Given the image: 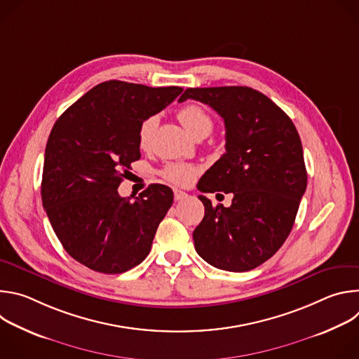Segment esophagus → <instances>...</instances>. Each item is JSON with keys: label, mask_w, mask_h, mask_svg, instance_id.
<instances>
[{"label": "esophagus", "mask_w": 359, "mask_h": 359, "mask_svg": "<svg viewBox=\"0 0 359 359\" xmlns=\"http://www.w3.org/2000/svg\"><path fill=\"white\" fill-rule=\"evenodd\" d=\"M187 197V193L179 190V189H175V200L176 201H180V200H184Z\"/></svg>", "instance_id": "obj_1"}]
</instances>
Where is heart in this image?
Masks as SVG:
<instances>
[{
  "mask_svg": "<svg viewBox=\"0 0 359 359\" xmlns=\"http://www.w3.org/2000/svg\"><path fill=\"white\" fill-rule=\"evenodd\" d=\"M177 118L182 122V125L186 128V130L194 137L208 136L213 129L212 116L196 104H189L180 108L177 112ZM158 122L159 119L155 115L147 116L140 122L139 130H137V143L140 149H147L150 146V140H151L153 132H155L158 126ZM197 172H198L197 168L190 165L170 163L162 170V176L175 184L186 186L196 177Z\"/></svg>",
  "mask_w": 359,
  "mask_h": 359,
  "instance_id": "1",
  "label": "heart"
}]
</instances>
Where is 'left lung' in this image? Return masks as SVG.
<instances>
[{
  "label": "left lung",
  "instance_id": "obj_1",
  "mask_svg": "<svg viewBox=\"0 0 359 359\" xmlns=\"http://www.w3.org/2000/svg\"><path fill=\"white\" fill-rule=\"evenodd\" d=\"M194 99L213 108L226 126V153L197 184L203 193H233L231 206H213L193 231L194 248L210 266L241 273L259 267L288 237L306 189L299 135L264 93L248 86L189 88L179 102Z\"/></svg>",
  "mask_w": 359,
  "mask_h": 359
}]
</instances>
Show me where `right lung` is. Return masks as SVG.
I'll return each instance as SVG.
<instances>
[{
	"mask_svg": "<svg viewBox=\"0 0 359 359\" xmlns=\"http://www.w3.org/2000/svg\"><path fill=\"white\" fill-rule=\"evenodd\" d=\"M183 88H150L123 81L93 86L49 133L41 196L65 251L85 267L119 274L140 264L173 203L165 184L130 200L118 187L140 159V122L163 111Z\"/></svg>",
	"mask_w": 359,
	"mask_h": 359,
	"instance_id": "obj_1",
	"label": "right lung"
}]
</instances>
